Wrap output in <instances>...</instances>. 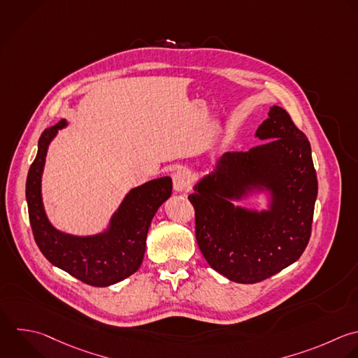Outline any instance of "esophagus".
I'll return each instance as SVG.
<instances>
[{"label": "esophagus", "mask_w": 358, "mask_h": 358, "mask_svg": "<svg viewBox=\"0 0 358 358\" xmlns=\"http://www.w3.org/2000/svg\"><path fill=\"white\" fill-rule=\"evenodd\" d=\"M172 180H173V189H175L176 193H185L190 187V176L183 169H178L173 173Z\"/></svg>", "instance_id": "obj_1"}]
</instances>
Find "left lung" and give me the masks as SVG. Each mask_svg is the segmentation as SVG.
<instances>
[{"label": "left lung", "mask_w": 358, "mask_h": 358, "mask_svg": "<svg viewBox=\"0 0 358 358\" xmlns=\"http://www.w3.org/2000/svg\"><path fill=\"white\" fill-rule=\"evenodd\" d=\"M255 137L263 144L225 152L189 196L196 239L207 263L231 281L271 277L305 250L317 196L310 144L289 115L271 106ZM262 194L266 208L233 203Z\"/></svg>", "instance_id": "1"}]
</instances>
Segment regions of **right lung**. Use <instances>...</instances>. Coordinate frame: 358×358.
<instances>
[{
	"label": "right lung",
	"instance_id": "1",
	"mask_svg": "<svg viewBox=\"0 0 358 358\" xmlns=\"http://www.w3.org/2000/svg\"><path fill=\"white\" fill-rule=\"evenodd\" d=\"M67 126L63 119L39 138L38 154L27 179L31 227L41 252L53 266L90 285L108 287L140 268L151 221L171 197L172 179L164 176L131 189L112 214L108 227L98 234L74 235L57 229L45 210L42 176L49 147L59 130Z\"/></svg>",
	"mask_w": 358,
	"mask_h": 358
}]
</instances>
